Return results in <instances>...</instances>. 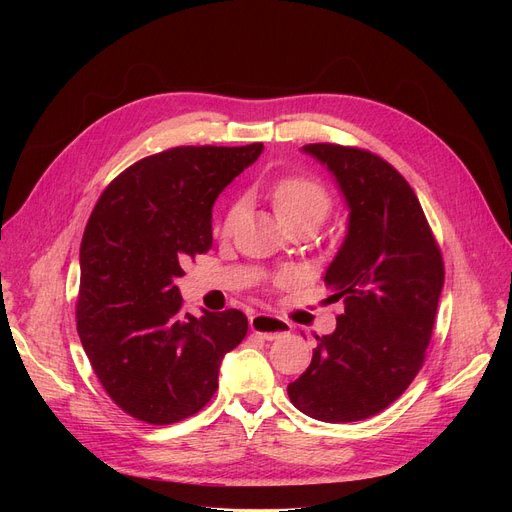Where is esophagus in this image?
<instances>
[{
	"label": "esophagus",
	"mask_w": 512,
	"mask_h": 512,
	"mask_svg": "<svg viewBox=\"0 0 512 512\" xmlns=\"http://www.w3.org/2000/svg\"><path fill=\"white\" fill-rule=\"evenodd\" d=\"M249 326L255 334L267 338V340H276L280 336L290 334V324L286 319L267 315V313H257L249 319Z\"/></svg>",
	"instance_id": "obj_1"
}]
</instances>
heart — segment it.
Here are the masks:
<instances>
[{"mask_svg":"<svg viewBox=\"0 0 512 512\" xmlns=\"http://www.w3.org/2000/svg\"><path fill=\"white\" fill-rule=\"evenodd\" d=\"M270 199L282 224H288L294 220H307V218L321 222L332 207V195L326 182L319 180L317 176L299 174V172L276 178L270 186ZM238 211H240V201L230 203L222 222L224 230H228L234 224ZM286 278L288 276L282 274L280 282H284Z\"/></svg>","mask_w":512,"mask_h":512,"instance_id":"heart-1","label":"heart"}]
</instances>
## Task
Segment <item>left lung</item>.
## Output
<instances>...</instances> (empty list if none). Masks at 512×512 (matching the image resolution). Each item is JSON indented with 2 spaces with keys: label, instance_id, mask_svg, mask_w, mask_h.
I'll use <instances>...</instances> for the list:
<instances>
[{
  "label": "left lung",
  "instance_id": "1",
  "mask_svg": "<svg viewBox=\"0 0 512 512\" xmlns=\"http://www.w3.org/2000/svg\"><path fill=\"white\" fill-rule=\"evenodd\" d=\"M303 149L334 172L351 222L324 278L344 313L332 334L315 336L288 396L313 419L351 423L390 407L423 367L444 259L411 184L384 157L336 143Z\"/></svg>",
  "mask_w": 512,
  "mask_h": 512
}]
</instances>
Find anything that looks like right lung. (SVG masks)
<instances>
[{"label": "right lung", "instance_id": "obj_1", "mask_svg": "<svg viewBox=\"0 0 512 512\" xmlns=\"http://www.w3.org/2000/svg\"><path fill=\"white\" fill-rule=\"evenodd\" d=\"M186 145L134 161L101 193L80 245L76 330L91 367L130 417L170 425L218 390L224 355L247 336L238 309L195 317L174 280L211 249V207L261 155Z\"/></svg>", "mask_w": 512, "mask_h": 512}]
</instances>
